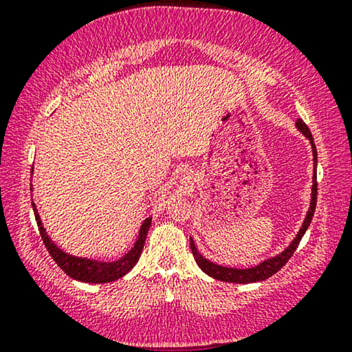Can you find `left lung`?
Instances as JSON below:
<instances>
[{
	"mask_svg": "<svg viewBox=\"0 0 352 352\" xmlns=\"http://www.w3.org/2000/svg\"><path fill=\"white\" fill-rule=\"evenodd\" d=\"M296 128L300 129V131L305 134V136L309 139L311 141V146H312V155H314V165H317V151H316V146H314V139H312V134L309 131V128H307V124L302 122L301 118L296 120ZM316 168L314 166V176H312V192H311V206L309 210H307V214L305 218V223H302L300 232L296 234V237L293 239V242L288 245V247L283 250L280 254H277V256L274 258H269L266 261L256 264V266L250 267V269H235V267H224V266H219V264H214L208 261V259L201 256V254L197 252V247L194 243V240L190 239V250H192V254H194L197 264H199V267L204 271L205 274H208L210 277L216 278V280H223V282H232V283H252V282H261V280H266L274 274L280 271V269L285 266L288 259L293 256V253H295V250L298 248V245H300L302 235L309 228L311 221H312V216H314V211H316V204H317V176H316Z\"/></svg>",
	"mask_w": 352,
	"mask_h": 352,
	"instance_id": "obj_1",
	"label": "left lung"
}]
</instances>
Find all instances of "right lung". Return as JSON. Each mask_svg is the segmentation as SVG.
<instances>
[{"mask_svg":"<svg viewBox=\"0 0 352 352\" xmlns=\"http://www.w3.org/2000/svg\"><path fill=\"white\" fill-rule=\"evenodd\" d=\"M30 190H32V182H30ZM32 206H33V211H35V219L38 224V230H40L41 234L43 243H45V247L47 252H50L52 259L57 263V266H59L69 277L80 282H86V283H109V282L118 280V278H122L124 274L131 271L134 264L139 261L144 243H146L148 228H151L152 224V218L144 219L134 247L129 250L124 256L117 259V261L104 263V261H98V259L72 256V254L62 252V250L52 242L50 235H47L46 229L43 228V223L40 219V214H38L36 211L35 204Z\"/></svg>","mask_w":352,"mask_h":352,"instance_id":"right-lung-1","label":"right lung"}]
</instances>
